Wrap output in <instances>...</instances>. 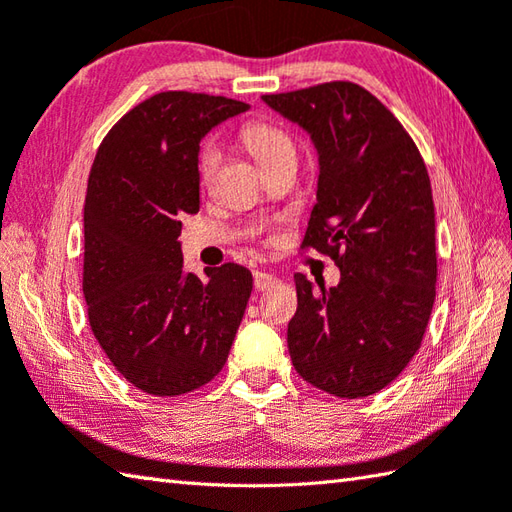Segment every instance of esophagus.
Here are the masks:
<instances>
[{
  "instance_id": "1",
  "label": "esophagus",
  "mask_w": 512,
  "mask_h": 512,
  "mask_svg": "<svg viewBox=\"0 0 512 512\" xmlns=\"http://www.w3.org/2000/svg\"><path fill=\"white\" fill-rule=\"evenodd\" d=\"M277 284V277L270 273H255V288L257 290H268Z\"/></svg>"
}]
</instances>
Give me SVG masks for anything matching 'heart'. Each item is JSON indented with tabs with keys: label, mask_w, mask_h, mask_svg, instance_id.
Returning a JSON list of instances; mask_svg holds the SVG:
<instances>
[{
	"label": "heart",
	"mask_w": 512,
	"mask_h": 512,
	"mask_svg": "<svg viewBox=\"0 0 512 512\" xmlns=\"http://www.w3.org/2000/svg\"><path fill=\"white\" fill-rule=\"evenodd\" d=\"M239 139H242L244 146L250 150L262 168L275 166L282 159L295 157L297 155V146L293 135L288 130L273 122V119L266 117H253L248 122L242 124L239 128ZM219 164V150L213 142H204L197 150V175L199 182L208 184L213 179L215 170Z\"/></svg>",
	"instance_id": "1"
}]
</instances>
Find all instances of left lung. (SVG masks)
Listing matches in <instances>:
<instances>
[{
	"mask_svg": "<svg viewBox=\"0 0 512 512\" xmlns=\"http://www.w3.org/2000/svg\"><path fill=\"white\" fill-rule=\"evenodd\" d=\"M264 102L313 137L319 184L302 250L342 270L330 290L295 275L290 359L324 393L375 395L415 357L435 304V204L424 157L402 122L346 79Z\"/></svg>",
	"mask_w": 512,
	"mask_h": 512,
	"instance_id": "left-lung-1",
	"label": "left lung"
}]
</instances>
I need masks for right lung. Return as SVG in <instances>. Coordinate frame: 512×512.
<instances>
[{
  "label": "right lung",
  "mask_w": 512,
  "mask_h": 512,
  "mask_svg": "<svg viewBox=\"0 0 512 512\" xmlns=\"http://www.w3.org/2000/svg\"><path fill=\"white\" fill-rule=\"evenodd\" d=\"M248 104L166 90L108 130L88 175L84 299L88 322L126 382L155 397L208 384L224 368L253 290L228 262L184 273L182 217L199 210L197 150Z\"/></svg>",
  "instance_id": "right-lung-1"
}]
</instances>
